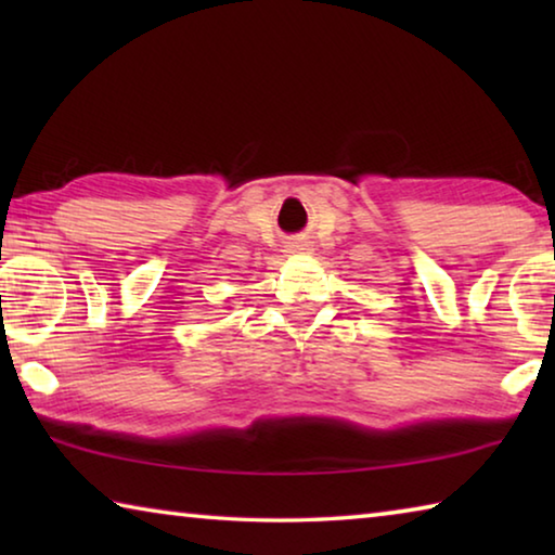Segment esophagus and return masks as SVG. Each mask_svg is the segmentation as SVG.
Wrapping results in <instances>:
<instances>
[{
  "label": "esophagus",
  "instance_id": "34e87169",
  "mask_svg": "<svg viewBox=\"0 0 555 555\" xmlns=\"http://www.w3.org/2000/svg\"><path fill=\"white\" fill-rule=\"evenodd\" d=\"M286 255L288 257H294V255H308V251H311V242L308 240H304V237H298V240H291V242H286Z\"/></svg>",
  "mask_w": 555,
  "mask_h": 555
}]
</instances>
